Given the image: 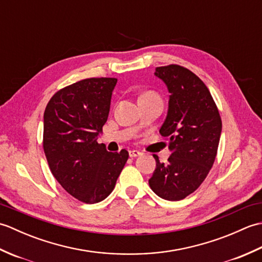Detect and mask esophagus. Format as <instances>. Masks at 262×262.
<instances>
[{"label": "esophagus", "mask_w": 262, "mask_h": 262, "mask_svg": "<svg viewBox=\"0 0 262 262\" xmlns=\"http://www.w3.org/2000/svg\"><path fill=\"white\" fill-rule=\"evenodd\" d=\"M142 153L140 151H137V149H132L129 151V157L130 158H136V157H140Z\"/></svg>", "instance_id": "1"}]
</instances>
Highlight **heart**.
Returning <instances> with one entry per match:
<instances>
[{
    "mask_svg": "<svg viewBox=\"0 0 262 262\" xmlns=\"http://www.w3.org/2000/svg\"><path fill=\"white\" fill-rule=\"evenodd\" d=\"M143 97H158V96L154 92H146V93H144L141 98H143Z\"/></svg>",
    "mask_w": 262,
    "mask_h": 262,
    "instance_id": "obj_1",
    "label": "heart"
}]
</instances>
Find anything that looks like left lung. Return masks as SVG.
<instances>
[{
    "label": "left lung",
    "mask_w": 262,
    "mask_h": 262,
    "mask_svg": "<svg viewBox=\"0 0 262 262\" xmlns=\"http://www.w3.org/2000/svg\"><path fill=\"white\" fill-rule=\"evenodd\" d=\"M154 74L170 92L160 134L168 138L172 153L166 164L153 155L157 168L148 183L159 197L177 202L197 190L213 166L222 119L208 88L191 71L171 64L157 68Z\"/></svg>",
    "instance_id": "left-lung-1"
}]
</instances>
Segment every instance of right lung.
I'll return each instance as SVG.
<instances>
[{"instance_id": "obj_1", "label": "right lung", "mask_w": 262, "mask_h": 262, "mask_svg": "<svg viewBox=\"0 0 262 262\" xmlns=\"http://www.w3.org/2000/svg\"><path fill=\"white\" fill-rule=\"evenodd\" d=\"M115 77H91L60 89L43 114V152L53 176L85 204L107 198L128 160L97 142L108 119Z\"/></svg>"}]
</instances>
